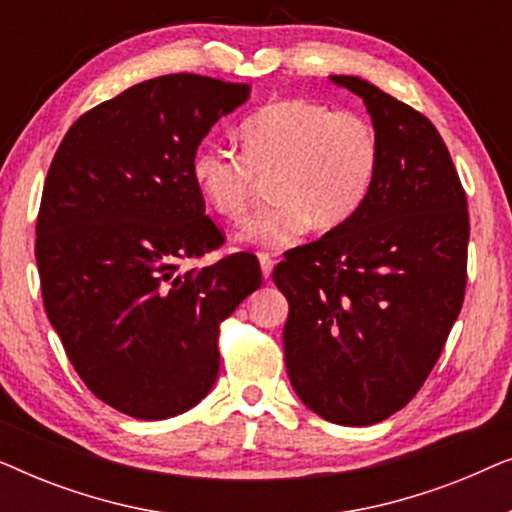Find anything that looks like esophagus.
Returning <instances> with one entry per match:
<instances>
[{
  "label": "esophagus",
  "mask_w": 512,
  "mask_h": 512,
  "mask_svg": "<svg viewBox=\"0 0 512 512\" xmlns=\"http://www.w3.org/2000/svg\"><path fill=\"white\" fill-rule=\"evenodd\" d=\"M258 263H261L263 277L270 279V275H272V265H275V261H272L270 254H258Z\"/></svg>",
  "instance_id": "obj_1"
}]
</instances>
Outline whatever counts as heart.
<instances>
[{"label":"heart","mask_w":512,"mask_h":512,"mask_svg":"<svg viewBox=\"0 0 512 512\" xmlns=\"http://www.w3.org/2000/svg\"><path fill=\"white\" fill-rule=\"evenodd\" d=\"M242 153L205 144L191 160L202 200L223 219L240 221L261 177L272 200L244 223L240 240L286 249L312 226H345L368 200L380 172V137L356 111L314 100H277L240 125Z\"/></svg>","instance_id":"heart-1"}]
</instances>
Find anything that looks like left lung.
Returning <instances> with one entry per match:
<instances>
[{
    "label": "left lung",
    "instance_id": "left-lung-1",
    "mask_svg": "<svg viewBox=\"0 0 512 512\" xmlns=\"http://www.w3.org/2000/svg\"><path fill=\"white\" fill-rule=\"evenodd\" d=\"M380 137V172L345 226L293 249L272 279L289 300L284 359L312 412L342 426L410 403L443 352L466 291L468 205L429 118L359 76Z\"/></svg>",
    "mask_w": 512,
    "mask_h": 512
}]
</instances>
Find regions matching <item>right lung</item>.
<instances>
[{"label": "right lung", "mask_w": 512, "mask_h": 512, "mask_svg": "<svg viewBox=\"0 0 512 512\" xmlns=\"http://www.w3.org/2000/svg\"><path fill=\"white\" fill-rule=\"evenodd\" d=\"M247 83L142 81L67 130L37 219L46 314L86 387L135 419L191 410L219 375V324L261 286L251 254L181 270L223 244L191 160Z\"/></svg>", "instance_id": "right-lung-1"}]
</instances>
